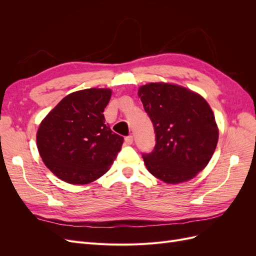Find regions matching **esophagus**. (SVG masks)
<instances>
[{
    "label": "esophagus",
    "mask_w": 256,
    "mask_h": 256,
    "mask_svg": "<svg viewBox=\"0 0 256 256\" xmlns=\"http://www.w3.org/2000/svg\"><path fill=\"white\" fill-rule=\"evenodd\" d=\"M125 143L127 144V145H131L134 143V136H126L125 138Z\"/></svg>",
    "instance_id": "34e87169"
}]
</instances>
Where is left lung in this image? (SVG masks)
<instances>
[{
    "instance_id": "8db88e82",
    "label": "left lung",
    "mask_w": 256,
    "mask_h": 256,
    "mask_svg": "<svg viewBox=\"0 0 256 256\" xmlns=\"http://www.w3.org/2000/svg\"><path fill=\"white\" fill-rule=\"evenodd\" d=\"M138 95L156 132L154 150L143 154L148 172L171 184L192 180L206 168L218 144L210 106L198 92L172 83H147Z\"/></svg>"
}]
</instances>
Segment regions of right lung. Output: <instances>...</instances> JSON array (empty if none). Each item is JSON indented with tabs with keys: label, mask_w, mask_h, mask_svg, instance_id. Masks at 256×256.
<instances>
[{
	"label": "right lung",
	"mask_w": 256,
	"mask_h": 256,
	"mask_svg": "<svg viewBox=\"0 0 256 256\" xmlns=\"http://www.w3.org/2000/svg\"><path fill=\"white\" fill-rule=\"evenodd\" d=\"M110 88H86L64 97L42 120L37 148L50 171L72 184H86L110 170L124 142L106 124Z\"/></svg>",
	"instance_id": "add662e5"
}]
</instances>
